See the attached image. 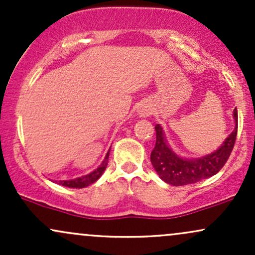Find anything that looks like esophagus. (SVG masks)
Segmentation results:
<instances>
[{
	"mask_svg": "<svg viewBox=\"0 0 255 255\" xmlns=\"http://www.w3.org/2000/svg\"><path fill=\"white\" fill-rule=\"evenodd\" d=\"M140 115L141 116H148L150 115V109H141V111H140Z\"/></svg>",
	"mask_w": 255,
	"mask_h": 255,
	"instance_id": "34e87169",
	"label": "esophagus"
}]
</instances>
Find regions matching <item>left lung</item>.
<instances>
[{"mask_svg":"<svg viewBox=\"0 0 255 255\" xmlns=\"http://www.w3.org/2000/svg\"><path fill=\"white\" fill-rule=\"evenodd\" d=\"M235 129L218 150L195 159H186L178 157L166 142L162 127L157 125L156 145L151 152V163L159 177L166 183L172 186H184L192 184L204 178L211 177L223 168L229 158L238 134V109H234Z\"/></svg>","mask_w":255,"mask_h":255,"instance_id":"8db88e82","label":"left lung"}]
</instances>
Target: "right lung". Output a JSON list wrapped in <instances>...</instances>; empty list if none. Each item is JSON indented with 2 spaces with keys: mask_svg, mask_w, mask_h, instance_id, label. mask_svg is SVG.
<instances>
[{
  "mask_svg": "<svg viewBox=\"0 0 255 255\" xmlns=\"http://www.w3.org/2000/svg\"><path fill=\"white\" fill-rule=\"evenodd\" d=\"M109 152H110V150L108 151L107 156H105L104 160L102 162V164L99 165L95 171H92L89 175H85V176L74 178V180L58 181V184H62V186H64V187H69V188H84V187H87V186H90V184L95 183L96 181H97L98 178L102 176V174L104 172L105 168H107L108 158H109Z\"/></svg>",
  "mask_w": 255,
  "mask_h": 255,
  "instance_id": "obj_1",
  "label": "right lung"
}]
</instances>
